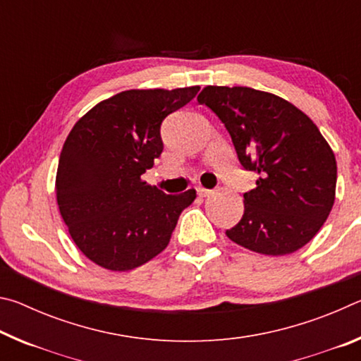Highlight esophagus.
<instances>
[{
	"mask_svg": "<svg viewBox=\"0 0 361 361\" xmlns=\"http://www.w3.org/2000/svg\"><path fill=\"white\" fill-rule=\"evenodd\" d=\"M197 194L200 195V197H207V195L212 194V189H207V188H202V186H197Z\"/></svg>",
	"mask_w": 361,
	"mask_h": 361,
	"instance_id": "1",
	"label": "esophagus"
}]
</instances>
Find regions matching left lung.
Returning <instances> with one entry per match:
<instances>
[{
    "label": "left lung",
    "mask_w": 361,
    "mask_h": 361,
    "mask_svg": "<svg viewBox=\"0 0 361 361\" xmlns=\"http://www.w3.org/2000/svg\"><path fill=\"white\" fill-rule=\"evenodd\" d=\"M197 102L229 132L240 166L258 173L243 216L226 235L252 252L282 256L314 239L334 204L338 167L312 119L252 87L207 85Z\"/></svg>",
    "instance_id": "1"
}]
</instances>
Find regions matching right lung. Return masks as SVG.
Segmentation results:
<instances>
[{
	"instance_id": "1",
	"label": "right lung",
	"mask_w": 361,
	"mask_h": 361,
	"mask_svg": "<svg viewBox=\"0 0 361 361\" xmlns=\"http://www.w3.org/2000/svg\"><path fill=\"white\" fill-rule=\"evenodd\" d=\"M199 89L124 90L85 113L66 137L57 204L71 239L95 264L130 271L169 245L195 191L164 194L142 175L164 149L162 121Z\"/></svg>"
}]
</instances>
